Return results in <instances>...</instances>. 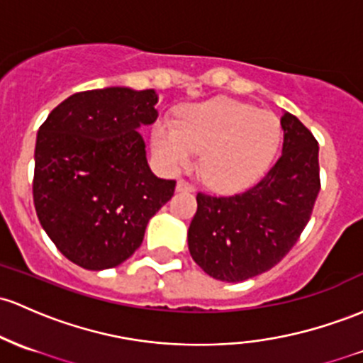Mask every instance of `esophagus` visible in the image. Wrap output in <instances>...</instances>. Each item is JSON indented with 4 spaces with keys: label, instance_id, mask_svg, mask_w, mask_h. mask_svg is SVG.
Wrapping results in <instances>:
<instances>
[{
    "label": "esophagus",
    "instance_id": "34e87169",
    "mask_svg": "<svg viewBox=\"0 0 363 363\" xmlns=\"http://www.w3.org/2000/svg\"><path fill=\"white\" fill-rule=\"evenodd\" d=\"M175 191H179V193H191V191H194L193 186L189 184V182H186L184 179H179L177 182H175Z\"/></svg>",
    "mask_w": 363,
    "mask_h": 363
}]
</instances>
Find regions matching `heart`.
Here are the masks:
<instances>
[{
    "mask_svg": "<svg viewBox=\"0 0 363 363\" xmlns=\"http://www.w3.org/2000/svg\"><path fill=\"white\" fill-rule=\"evenodd\" d=\"M281 122L272 111L230 98H215L182 110L179 123L158 121L151 143L170 172L186 169L201 153L206 184L220 193L253 186L269 170L281 145Z\"/></svg>",
    "mask_w": 363,
    "mask_h": 363,
    "instance_id": "b5f03b06",
    "label": "heart"
}]
</instances>
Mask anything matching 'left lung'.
Segmentation results:
<instances>
[{"mask_svg":"<svg viewBox=\"0 0 363 363\" xmlns=\"http://www.w3.org/2000/svg\"><path fill=\"white\" fill-rule=\"evenodd\" d=\"M282 155L245 193H198L188 230L193 260L217 281L240 282L272 269L300 238L320 191L318 145L308 129L282 110Z\"/></svg>","mask_w":363,"mask_h":363,"instance_id":"obj_1","label":"left lung"}]
</instances>
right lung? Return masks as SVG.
I'll return each instance as SVG.
<instances>
[{
    "instance_id": "1",
    "label": "right lung",
    "mask_w": 363,
    "mask_h": 363,
    "mask_svg": "<svg viewBox=\"0 0 363 363\" xmlns=\"http://www.w3.org/2000/svg\"><path fill=\"white\" fill-rule=\"evenodd\" d=\"M158 94L115 86L72 94L39 127L34 206L43 229L87 270L121 265L141 246L150 218L172 198L139 129L157 121Z\"/></svg>"
}]
</instances>
